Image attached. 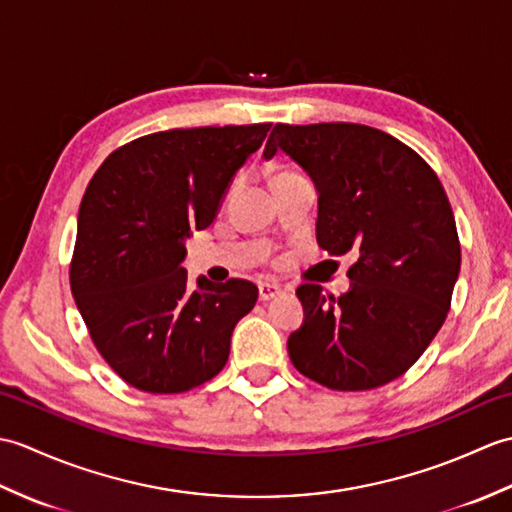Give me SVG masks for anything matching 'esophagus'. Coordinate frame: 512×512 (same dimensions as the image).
Returning <instances> with one entry per match:
<instances>
[{"instance_id":"obj_1","label":"esophagus","mask_w":512,"mask_h":512,"mask_svg":"<svg viewBox=\"0 0 512 512\" xmlns=\"http://www.w3.org/2000/svg\"><path fill=\"white\" fill-rule=\"evenodd\" d=\"M281 290L277 284H270V281H266V284H259V301H270L281 295Z\"/></svg>"}]
</instances>
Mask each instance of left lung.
I'll use <instances>...</instances> for the list:
<instances>
[{
  "mask_svg": "<svg viewBox=\"0 0 512 512\" xmlns=\"http://www.w3.org/2000/svg\"><path fill=\"white\" fill-rule=\"evenodd\" d=\"M284 151L319 195L317 242L352 253L350 290L303 284L290 361L328 389L363 391L402 376L442 328L460 275V242L442 184L416 151L356 123L275 125L264 158Z\"/></svg>",
  "mask_w": 512,
  "mask_h": 512,
  "instance_id": "8db88e82",
  "label": "left lung"
}]
</instances>
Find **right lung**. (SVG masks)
<instances>
[{"mask_svg":"<svg viewBox=\"0 0 512 512\" xmlns=\"http://www.w3.org/2000/svg\"><path fill=\"white\" fill-rule=\"evenodd\" d=\"M270 123L169 129L116 149L94 173L76 220L70 286L96 350L125 383L180 394L222 372L257 286L189 290L187 239L220 211Z\"/></svg>","mask_w":512,"mask_h":512,"instance_id":"right-lung-1","label":"right lung"}]
</instances>
